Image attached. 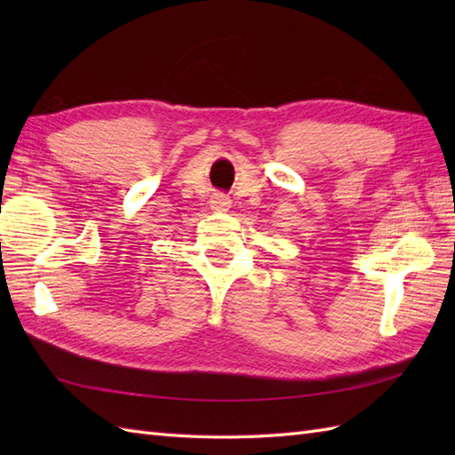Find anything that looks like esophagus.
<instances>
[{
	"label": "esophagus",
	"mask_w": 455,
	"mask_h": 455,
	"mask_svg": "<svg viewBox=\"0 0 455 455\" xmlns=\"http://www.w3.org/2000/svg\"><path fill=\"white\" fill-rule=\"evenodd\" d=\"M228 207H230V199L225 196V193H215V196L211 197V209L212 211L225 212V211H228Z\"/></svg>",
	"instance_id": "esophagus-1"
}]
</instances>
